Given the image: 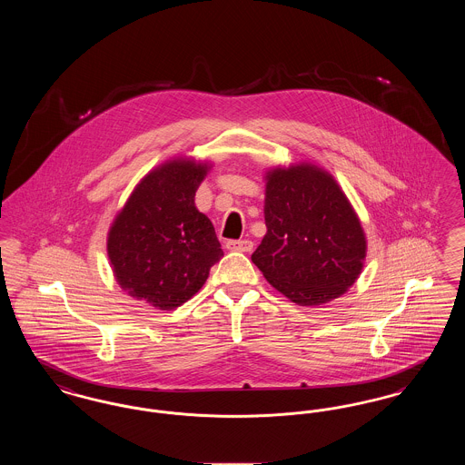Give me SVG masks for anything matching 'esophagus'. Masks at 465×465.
I'll use <instances>...</instances> for the list:
<instances>
[{
	"label": "esophagus",
	"instance_id": "obj_1",
	"mask_svg": "<svg viewBox=\"0 0 465 465\" xmlns=\"http://www.w3.org/2000/svg\"><path fill=\"white\" fill-rule=\"evenodd\" d=\"M226 249L230 251H241V252H249L252 249V242L243 239V241H228L226 242Z\"/></svg>",
	"mask_w": 465,
	"mask_h": 465
}]
</instances>
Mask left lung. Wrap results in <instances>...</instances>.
Returning a JSON list of instances; mask_svg holds the SVG:
<instances>
[{
    "label": "left lung",
    "instance_id": "left-lung-1",
    "mask_svg": "<svg viewBox=\"0 0 465 465\" xmlns=\"http://www.w3.org/2000/svg\"><path fill=\"white\" fill-rule=\"evenodd\" d=\"M266 235L251 260L291 302L328 303L362 270L366 239L345 193L313 165L266 176Z\"/></svg>",
    "mask_w": 465,
    "mask_h": 465
}]
</instances>
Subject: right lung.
<instances>
[{"instance_id": "1", "label": "right lung", "mask_w": 465, "mask_h": 465, "mask_svg": "<svg viewBox=\"0 0 465 465\" xmlns=\"http://www.w3.org/2000/svg\"><path fill=\"white\" fill-rule=\"evenodd\" d=\"M207 167L173 160L144 177L116 216L108 256L118 284L160 310L188 302L222 260L211 220L195 207Z\"/></svg>"}]
</instances>
